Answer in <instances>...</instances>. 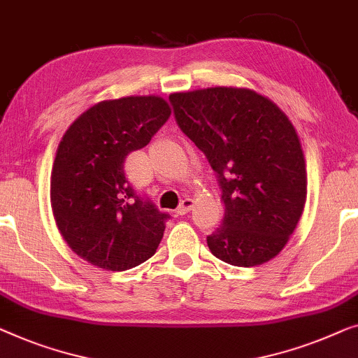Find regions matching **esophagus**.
I'll return each instance as SVG.
<instances>
[{
    "label": "esophagus",
    "instance_id": "obj_1",
    "mask_svg": "<svg viewBox=\"0 0 358 358\" xmlns=\"http://www.w3.org/2000/svg\"><path fill=\"white\" fill-rule=\"evenodd\" d=\"M192 206H194V200L192 199H184L182 201H180V205L176 208V215L178 216H184L187 215L189 211L192 210Z\"/></svg>",
    "mask_w": 358,
    "mask_h": 358
}]
</instances>
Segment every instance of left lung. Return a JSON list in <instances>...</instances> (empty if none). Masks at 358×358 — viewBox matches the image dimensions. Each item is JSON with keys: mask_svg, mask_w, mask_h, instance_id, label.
<instances>
[{"mask_svg": "<svg viewBox=\"0 0 358 358\" xmlns=\"http://www.w3.org/2000/svg\"><path fill=\"white\" fill-rule=\"evenodd\" d=\"M169 101L221 189L224 216L206 237L211 253L234 266L271 260L294 232L307 196L305 159L291 121L248 89L211 87L173 93Z\"/></svg>", "mask_w": 358, "mask_h": 358, "instance_id": "1", "label": "left lung"}]
</instances>
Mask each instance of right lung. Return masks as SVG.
<instances>
[{
    "label": "right lung",
    "instance_id": "right-lung-1",
    "mask_svg": "<svg viewBox=\"0 0 358 358\" xmlns=\"http://www.w3.org/2000/svg\"><path fill=\"white\" fill-rule=\"evenodd\" d=\"M169 116L163 98L126 96L92 106L64 134L51 174V206L67 245L92 265L124 271L157 252L171 216L129 184L124 162Z\"/></svg>",
    "mask_w": 358,
    "mask_h": 358
}]
</instances>
